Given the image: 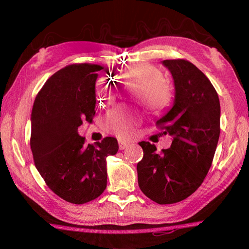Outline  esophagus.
Wrapping results in <instances>:
<instances>
[{
    "mask_svg": "<svg viewBox=\"0 0 249 249\" xmlns=\"http://www.w3.org/2000/svg\"><path fill=\"white\" fill-rule=\"evenodd\" d=\"M118 145H119V149H124L127 146H130V143L124 140H118Z\"/></svg>",
    "mask_w": 249,
    "mask_h": 249,
    "instance_id": "obj_1",
    "label": "esophagus"
}]
</instances>
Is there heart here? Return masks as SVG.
<instances>
[{
  "label": "heart",
  "instance_id": "1",
  "mask_svg": "<svg viewBox=\"0 0 249 249\" xmlns=\"http://www.w3.org/2000/svg\"><path fill=\"white\" fill-rule=\"evenodd\" d=\"M122 78L125 84L137 85L134 99L141 101L150 112H160L169 106L172 96L170 87L157 71L138 64L126 69ZM117 94L118 83L115 79H100L96 87V99L101 106L111 104ZM138 119L139 113L136 110L117 107L108 113L106 122L111 132L120 138H125L130 136Z\"/></svg>",
  "mask_w": 249,
  "mask_h": 249
}]
</instances>
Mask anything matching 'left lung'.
Instances as JSON below:
<instances>
[{
    "label": "left lung",
    "instance_id": "left-lung-1",
    "mask_svg": "<svg viewBox=\"0 0 249 249\" xmlns=\"http://www.w3.org/2000/svg\"><path fill=\"white\" fill-rule=\"evenodd\" d=\"M175 84L172 107L157 120L172 136L169 148L141 141L138 185L159 205L178 202L197 190L212 165L220 135V103L206 74L184 59L164 60Z\"/></svg>",
    "mask_w": 249,
    "mask_h": 249
}]
</instances>
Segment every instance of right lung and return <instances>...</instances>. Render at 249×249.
<instances>
[{
    "mask_svg": "<svg viewBox=\"0 0 249 249\" xmlns=\"http://www.w3.org/2000/svg\"><path fill=\"white\" fill-rule=\"evenodd\" d=\"M103 67L71 64L55 72L40 89L31 114L35 166L50 189L62 199L82 205L107 187L108 156L117 153L114 137L85 144L78 134L83 120L95 114V82Z\"/></svg>",
    "mask_w": 249,
    "mask_h": 249,
    "instance_id": "obj_1",
    "label": "right lung"
}]
</instances>
